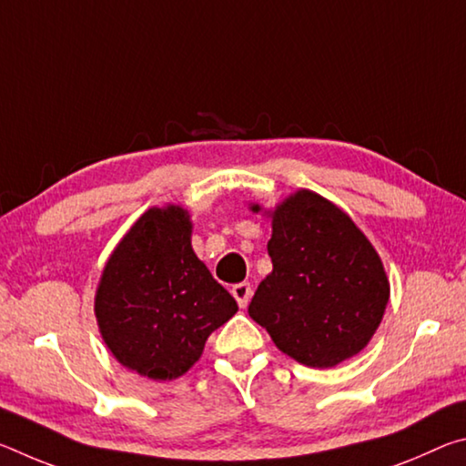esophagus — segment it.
Wrapping results in <instances>:
<instances>
[{"instance_id": "obj_1", "label": "esophagus", "mask_w": 466, "mask_h": 466, "mask_svg": "<svg viewBox=\"0 0 466 466\" xmlns=\"http://www.w3.org/2000/svg\"><path fill=\"white\" fill-rule=\"evenodd\" d=\"M232 296L236 298V302H238L240 309H247L248 302H250V296H252V289H250V283H236L232 286Z\"/></svg>"}]
</instances>
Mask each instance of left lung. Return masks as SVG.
<instances>
[{
    "mask_svg": "<svg viewBox=\"0 0 466 466\" xmlns=\"http://www.w3.org/2000/svg\"><path fill=\"white\" fill-rule=\"evenodd\" d=\"M248 208L263 209L258 203ZM265 216L271 218L273 271L252 296L250 319L304 366L333 368L358 356L390 298L372 242L341 208L309 188H298Z\"/></svg>",
    "mask_w": 466,
    "mask_h": 466,
    "instance_id": "obj_1",
    "label": "left lung"
}]
</instances>
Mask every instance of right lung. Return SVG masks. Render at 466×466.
<instances>
[{
  "instance_id": "1",
  "label": "right lung",
  "mask_w": 466,
  "mask_h": 466,
  "mask_svg": "<svg viewBox=\"0 0 466 466\" xmlns=\"http://www.w3.org/2000/svg\"><path fill=\"white\" fill-rule=\"evenodd\" d=\"M191 234L185 208H149L110 252L94 296L102 341L149 380L188 372L208 337L238 310L195 255Z\"/></svg>"
}]
</instances>
